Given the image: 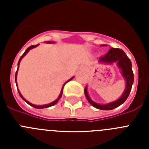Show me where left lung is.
Returning a JSON list of instances; mask_svg holds the SVG:
<instances>
[{"mask_svg":"<svg viewBox=\"0 0 149 149\" xmlns=\"http://www.w3.org/2000/svg\"><path fill=\"white\" fill-rule=\"evenodd\" d=\"M99 62L104 63H113L114 62H117V64H118L119 67L122 69V75L126 80L125 90L119 99L110 104H98L92 101L88 95L86 87L84 89V94H85L87 101H89V103L95 108L103 110H113V109L122 104L126 101V99L129 96V94L131 93L132 84L134 83V73H133L132 71V64H131V62L130 59L128 58V56L126 55V54L122 49L113 48H110L108 53L106 54L104 56H101L99 58Z\"/></svg>","mask_w":149,"mask_h":149,"instance_id":"obj_1","label":"left lung"}]
</instances>
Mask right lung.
Instances as JSON below:
<instances>
[{"mask_svg": "<svg viewBox=\"0 0 149 149\" xmlns=\"http://www.w3.org/2000/svg\"><path fill=\"white\" fill-rule=\"evenodd\" d=\"M36 46H38V45H31V46H30V47H29V48H27V50H26L25 51H24V53L23 54H22V56H21L20 57V59H19V60H18V65H19V63H20V61H21V60H22V58H23L24 56H25V54H26L27 53V52H28L29 51H30V49H32V48H36ZM16 77H17V71H16V73H15V82H16V84H17V81H16ZM72 78H73V77H72ZM72 78H71L70 80H68V81H67V82H68V81H70L71 80H72ZM66 82V83H67ZM66 83H65V84H66ZM65 84H64V85H63V88H62V90H61V92H60V95H59V97H58V98H57V99L56 100V101H53V102H51V103H50V104H45V105H35V104H31V103H30V102H28V101H27V100H25L24 99V98H23V96L22 95H21V93H19V92H18V93H19V95L21 96V98H22V99L23 100H24V101H26V102H27V104H30V106H32V107H35V108H37V109H42V108H47V107H51V106H53V105H54V104H56V103H57V101H59V99H60V98H61V96H62V94H63V87H64V86H65ZM17 85V84H16Z\"/></svg>", "mask_w": 149, "mask_h": 149, "instance_id": "1", "label": "right lung"}]
</instances>
